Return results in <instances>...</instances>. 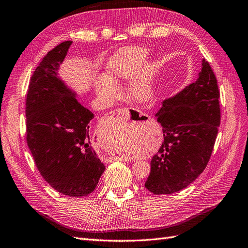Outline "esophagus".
Listing matches in <instances>:
<instances>
[{
  "label": "esophagus",
  "instance_id": "34e87169",
  "mask_svg": "<svg viewBox=\"0 0 248 248\" xmlns=\"http://www.w3.org/2000/svg\"><path fill=\"white\" fill-rule=\"evenodd\" d=\"M115 114L124 120H130L132 119L133 122L135 123H145L151 119V117L146 115L145 113H142L139 110L133 109V108H122V109H116L114 111ZM124 160V158H120V160ZM126 160V159H124Z\"/></svg>",
  "mask_w": 248,
  "mask_h": 248
}]
</instances>
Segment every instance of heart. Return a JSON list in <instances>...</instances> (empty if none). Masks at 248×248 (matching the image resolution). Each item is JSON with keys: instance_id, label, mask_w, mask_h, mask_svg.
Returning a JSON list of instances; mask_svg holds the SVG:
<instances>
[{"instance_id": "1", "label": "heart", "mask_w": 248, "mask_h": 248, "mask_svg": "<svg viewBox=\"0 0 248 248\" xmlns=\"http://www.w3.org/2000/svg\"><path fill=\"white\" fill-rule=\"evenodd\" d=\"M146 56L147 52L142 47H132L115 56L108 64L107 79L101 80L96 85L97 93L106 98L115 97L118 90L113 82L128 79L135 75ZM129 95L136 102H147L153 97L150 68L130 84Z\"/></svg>"}]
</instances>
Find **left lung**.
I'll use <instances>...</instances> for the list:
<instances>
[{
	"instance_id": "left-lung-1",
	"label": "left lung",
	"mask_w": 248,
	"mask_h": 248,
	"mask_svg": "<svg viewBox=\"0 0 248 248\" xmlns=\"http://www.w3.org/2000/svg\"><path fill=\"white\" fill-rule=\"evenodd\" d=\"M199 79L165 100L157 112L164 140L151 161L145 188L171 194L186 188L207 167L220 124L216 77L202 60Z\"/></svg>"
}]
</instances>
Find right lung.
<instances>
[{
    "label": "right lung",
    "instance_id": "1",
    "mask_svg": "<svg viewBox=\"0 0 248 248\" xmlns=\"http://www.w3.org/2000/svg\"><path fill=\"white\" fill-rule=\"evenodd\" d=\"M72 41L51 49L30 79L26 100V139L40 174L58 192L90 194L105 171L91 146L93 113L82 106L58 74Z\"/></svg>",
    "mask_w": 248,
    "mask_h": 248
}]
</instances>
